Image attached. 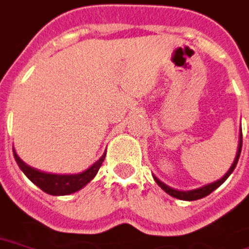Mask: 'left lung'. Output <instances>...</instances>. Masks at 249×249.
Wrapping results in <instances>:
<instances>
[{
    "label": "left lung",
    "mask_w": 249,
    "mask_h": 249,
    "mask_svg": "<svg viewBox=\"0 0 249 249\" xmlns=\"http://www.w3.org/2000/svg\"><path fill=\"white\" fill-rule=\"evenodd\" d=\"M241 146H243V134H240V144H238V151L237 155H236V159L233 161V164H231V167L230 170L226 173V174L223 175V178H221L219 181H216V182L210 183V185H206V186H203V188H198V189H193V191H188V192H182V191H175L173 188H170L167 186L166 183H163L160 179H158L156 177H153L155 178V181L156 183L159 185L160 188L163 189V191L168 193L170 196H173L175 198H179V200H188V201H192V200H198V198H203L208 196L210 193H213V192L216 189V188H219L222 183L225 182L228 178H229V175L233 173V170L236 168V164H237L238 158H240V153H241Z\"/></svg>",
    "instance_id": "1"
}]
</instances>
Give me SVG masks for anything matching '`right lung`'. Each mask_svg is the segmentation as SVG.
<instances>
[{
  "label": "right lung",
  "instance_id": "obj_1",
  "mask_svg": "<svg viewBox=\"0 0 249 249\" xmlns=\"http://www.w3.org/2000/svg\"><path fill=\"white\" fill-rule=\"evenodd\" d=\"M13 156H15V160H16L20 170L26 174L28 179L35 183L41 191L53 195V196H64V195H70V193H74V192L82 189L86 183H89L94 178V175L97 174L98 168L101 167V164L105 159L104 153L100 158V160H97L91 167H89L81 174L57 175L46 174V173L38 171L35 168H31L20 159L15 151H13Z\"/></svg>",
  "mask_w": 249,
  "mask_h": 249
}]
</instances>
